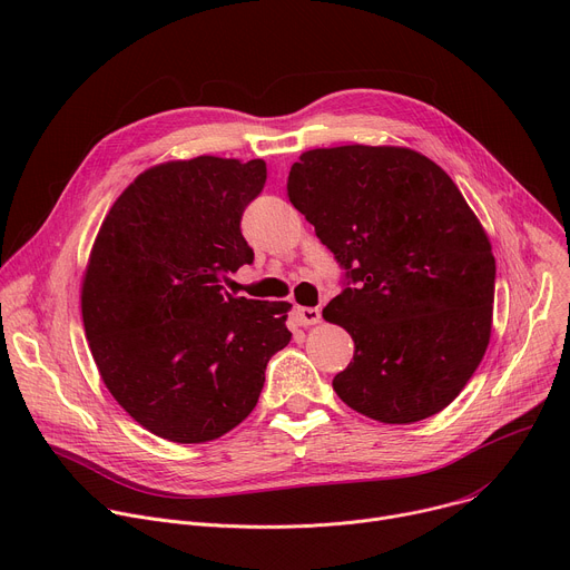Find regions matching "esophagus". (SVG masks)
<instances>
[{
  "instance_id": "obj_1",
  "label": "esophagus",
  "mask_w": 570,
  "mask_h": 570,
  "mask_svg": "<svg viewBox=\"0 0 570 570\" xmlns=\"http://www.w3.org/2000/svg\"><path fill=\"white\" fill-rule=\"evenodd\" d=\"M320 320H322L320 308H303V305H296L294 308V322L298 326H313V324H320Z\"/></svg>"
}]
</instances>
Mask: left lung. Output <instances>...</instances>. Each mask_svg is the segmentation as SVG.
<instances>
[{
    "instance_id": "8db88e82",
    "label": "left lung",
    "mask_w": 570,
    "mask_h": 570,
    "mask_svg": "<svg viewBox=\"0 0 570 570\" xmlns=\"http://www.w3.org/2000/svg\"><path fill=\"white\" fill-rule=\"evenodd\" d=\"M287 196L346 278L324 308L356 346L337 397L385 424L441 413L487 354L495 296L491 242L459 187L411 148L356 144L303 153Z\"/></svg>"
}]
</instances>
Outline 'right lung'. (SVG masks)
Returning a JSON list of instances; mask_svg holds the SVG:
<instances>
[{
    "label": "right lung",
    "instance_id": "obj_1",
    "mask_svg": "<svg viewBox=\"0 0 570 570\" xmlns=\"http://www.w3.org/2000/svg\"><path fill=\"white\" fill-rule=\"evenodd\" d=\"M267 164L194 157L144 170L105 216L81 283V317L114 400L150 433L194 445L255 409L287 346V301L226 292L253 262L242 214Z\"/></svg>",
    "mask_w": 570,
    "mask_h": 570
}]
</instances>
